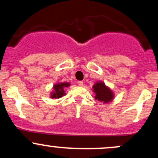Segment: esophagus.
Returning a JSON list of instances; mask_svg holds the SVG:
<instances>
[{"label":"esophagus","instance_id":"1","mask_svg":"<svg viewBox=\"0 0 158 158\" xmlns=\"http://www.w3.org/2000/svg\"><path fill=\"white\" fill-rule=\"evenodd\" d=\"M77 83H78V85H79V86H82V85H83V81H79Z\"/></svg>","mask_w":158,"mask_h":158}]
</instances>
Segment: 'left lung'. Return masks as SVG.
I'll list each match as a JSON object with an SVG mask.
<instances>
[{"label":"left lung","instance_id":"left-lung-1","mask_svg":"<svg viewBox=\"0 0 158 158\" xmlns=\"http://www.w3.org/2000/svg\"><path fill=\"white\" fill-rule=\"evenodd\" d=\"M94 92L96 94L95 99L101 102H109L113 99L114 94L109 88L102 81H98L93 86Z\"/></svg>","mask_w":158,"mask_h":158}]
</instances>
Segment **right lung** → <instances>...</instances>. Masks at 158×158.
<instances>
[{"label": "right lung", "mask_w": 158, "mask_h": 158, "mask_svg": "<svg viewBox=\"0 0 158 158\" xmlns=\"http://www.w3.org/2000/svg\"><path fill=\"white\" fill-rule=\"evenodd\" d=\"M70 86V84L68 82H62L56 84L53 86V92H52L51 98H61L64 95V88Z\"/></svg>", "instance_id": "obj_1"}]
</instances>
